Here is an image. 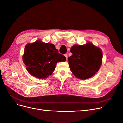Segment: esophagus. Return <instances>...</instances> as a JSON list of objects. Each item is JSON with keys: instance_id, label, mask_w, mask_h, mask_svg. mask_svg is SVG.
<instances>
[{"instance_id": "obj_1", "label": "esophagus", "mask_w": 123, "mask_h": 123, "mask_svg": "<svg viewBox=\"0 0 123 123\" xmlns=\"http://www.w3.org/2000/svg\"><path fill=\"white\" fill-rule=\"evenodd\" d=\"M64 56L66 58V59H67V58H68V55H67V54H64Z\"/></svg>"}]
</instances>
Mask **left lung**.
<instances>
[{
	"label": "left lung",
	"instance_id": "8db88e82",
	"mask_svg": "<svg viewBox=\"0 0 123 123\" xmlns=\"http://www.w3.org/2000/svg\"><path fill=\"white\" fill-rule=\"evenodd\" d=\"M70 52L73 55L68 58L70 69L77 78L88 79L100 69L103 55L99 47L88 42L83 45H74Z\"/></svg>",
	"mask_w": 123,
	"mask_h": 123
}]
</instances>
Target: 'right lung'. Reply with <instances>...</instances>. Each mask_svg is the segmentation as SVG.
Masks as SVG:
<instances>
[{
  "mask_svg": "<svg viewBox=\"0 0 123 123\" xmlns=\"http://www.w3.org/2000/svg\"><path fill=\"white\" fill-rule=\"evenodd\" d=\"M22 59L32 76L45 79L51 75L58 62H64L66 58L60 54L54 44L37 40L25 46Z\"/></svg>",
  "mask_w": 123,
  "mask_h": 123,
  "instance_id": "obj_1",
  "label": "right lung"
}]
</instances>
